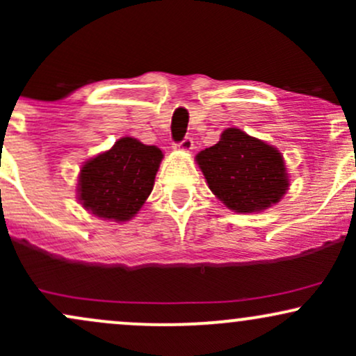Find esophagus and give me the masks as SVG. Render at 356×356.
I'll use <instances>...</instances> for the list:
<instances>
[{
	"mask_svg": "<svg viewBox=\"0 0 356 356\" xmlns=\"http://www.w3.org/2000/svg\"><path fill=\"white\" fill-rule=\"evenodd\" d=\"M192 147H194V140L191 137H184L181 142L175 144V149L179 150H192Z\"/></svg>",
	"mask_w": 356,
	"mask_h": 356,
	"instance_id": "34e87169",
	"label": "esophagus"
}]
</instances>
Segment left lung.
<instances>
[{
    "mask_svg": "<svg viewBox=\"0 0 356 356\" xmlns=\"http://www.w3.org/2000/svg\"><path fill=\"white\" fill-rule=\"evenodd\" d=\"M195 159L209 189L236 212L268 209L288 191L281 154L239 129L224 130L218 144Z\"/></svg>",
    "mask_w": 356,
    "mask_h": 356,
    "instance_id": "8db88e82",
    "label": "left lung"
}]
</instances>
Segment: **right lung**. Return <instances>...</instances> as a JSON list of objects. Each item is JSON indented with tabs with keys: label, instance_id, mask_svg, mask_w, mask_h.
I'll return each instance as SVG.
<instances>
[{
	"label": "right lung",
	"instance_id": "right-lung-1",
	"mask_svg": "<svg viewBox=\"0 0 356 356\" xmlns=\"http://www.w3.org/2000/svg\"><path fill=\"white\" fill-rule=\"evenodd\" d=\"M161 149L124 137L81 167L79 195L85 209L104 219L129 220L152 192Z\"/></svg>",
	"mask_w": 356,
	"mask_h": 356
}]
</instances>
